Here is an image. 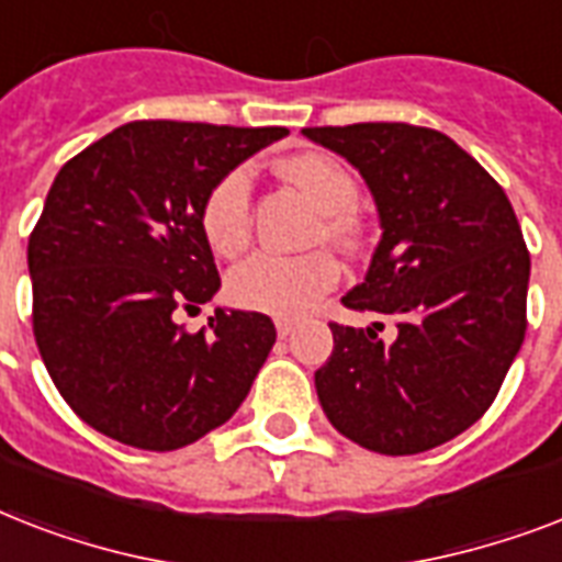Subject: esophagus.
I'll list each match as a JSON object with an SVG mask.
<instances>
[{
    "label": "esophagus",
    "mask_w": 562,
    "mask_h": 562,
    "mask_svg": "<svg viewBox=\"0 0 562 562\" xmlns=\"http://www.w3.org/2000/svg\"><path fill=\"white\" fill-rule=\"evenodd\" d=\"M273 324H277V335H280V338L294 333V321H289V317H277Z\"/></svg>",
    "instance_id": "1"
}]
</instances>
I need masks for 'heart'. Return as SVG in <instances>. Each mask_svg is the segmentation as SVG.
<instances>
[{
	"mask_svg": "<svg viewBox=\"0 0 562 562\" xmlns=\"http://www.w3.org/2000/svg\"><path fill=\"white\" fill-rule=\"evenodd\" d=\"M282 175L294 180L326 212L324 233L341 247L359 245V221L352 206L359 201V183L329 154H297L282 162ZM201 227L218 256H238L250 241V171L233 169L210 189L201 210ZM341 265L329 250L282 256L254 254L229 273V300L250 312L277 317H297L335 289Z\"/></svg>",
	"mask_w": 562,
	"mask_h": 562,
	"instance_id": "1",
	"label": "heart"
}]
</instances>
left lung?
Masks as SVG:
<instances>
[{"label":"left lung","instance_id":"left-lung-1","mask_svg":"<svg viewBox=\"0 0 562 562\" xmlns=\"http://www.w3.org/2000/svg\"><path fill=\"white\" fill-rule=\"evenodd\" d=\"M303 134L361 171L382 224L368 277L341 303L396 324L393 341L329 324L317 400L370 452L435 449L484 417L525 341L522 227L505 189L440 131L361 122Z\"/></svg>","mask_w":562,"mask_h":562}]
</instances>
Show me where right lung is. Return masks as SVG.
<instances>
[{"label": "right lung", "mask_w": 562, "mask_h": 562, "mask_svg": "<svg viewBox=\"0 0 562 562\" xmlns=\"http://www.w3.org/2000/svg\"><path fill=\"white\" fill-rule=\"evenodd\" d=\"M285 127L127 122L57 171L29 238L34 338L69 408L119 443L171 452L227 423L277 329L215 308L221 289L201 210L238 162Z\"/></svg>", "instance_id": "right-lung-1"}]
</instances>
